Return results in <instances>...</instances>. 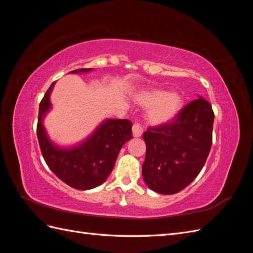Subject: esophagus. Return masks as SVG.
Here are the masks:
<instances>
[{
    "mask_svg": "<svg viewBox=\"0 0 253 253\" xmlns=\"http://www.w3.org/2000/svg\"><path fill=\"white\" fill-rule=\"evenodd\" d=\"M132 131H133L134 137H140L143 133V128L139 124H134L133 127H132Z\"/></svg>",
    "mask_w": 253,
    "mask_h": 253,
    "instance_id": "esophagus-1",
    "label": "esophagus"
}]
</instances>
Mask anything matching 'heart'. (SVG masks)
<instances>
[{"mask_svg": "<svg viewBox=\"0 0 253 253\" xmlns=\"http://www.w3.org/2000/svg\"><path fill=\"white\" fill-rule=\"evenodd\" d=\"M136 101L143 108H149L148 119L153 125H163L172 120L179 113L183 98L179 93H167L162 89H153L136 96Z\"/></svg>", "mask_w": 253, "mask_h": 253, "instance_id": "1", "label": "heart"}]
</instances>
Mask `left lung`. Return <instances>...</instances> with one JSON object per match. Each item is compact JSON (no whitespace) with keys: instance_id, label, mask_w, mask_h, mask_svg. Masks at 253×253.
Segmentation results:
<instances>
[{"instance_id":"1","label":"left lung","mask_w":253,"mask_h":253,"mask_svg":"<svg viewBox=\"0 0 253 253\" xmlns=\"http://www.w3.org/2000/svg\"><path fill=\"white\" fill-rule=\"evenodd\" d=\"M213 121L211 104L200 97L171 121L143 133L147 153L142 176L151 190L174 194L195 179L211 149Z\"/></svg>"}]
</instances>
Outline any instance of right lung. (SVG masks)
<instances>
[{
  "mask_svg": "<svg viewBox=\"0 0 253 253\" xmlns=\"http://www.w3.org/2000/svg\"><path fill=\"white\" fill-rule=\"evenodd\" d=\"M91 68L72 71L87 73ZM53 82L39 106L37 135L45 163L58 177L72 188L89 190L100 186L111 174L119 151L132 138V122L127 119H108L77 147L64 149L53 144L45 132L43 118L49 109Z\"/></svg>",
  "mask_w": 253,
  "mask_h": 253,
  "instance_id": "obj_1",
  "label": "right lung"
}]
</instances>
